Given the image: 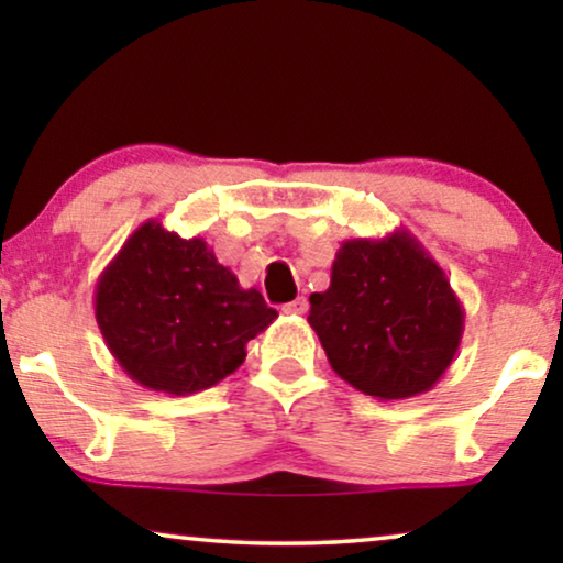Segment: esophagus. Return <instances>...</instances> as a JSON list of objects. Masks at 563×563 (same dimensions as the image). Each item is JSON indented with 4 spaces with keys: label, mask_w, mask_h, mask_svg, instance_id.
Segmentation results:
<instances>
[{
    "label": "esophagus",
    "mask_w": 563,
    "mask_h": 563,
    "mask_svg": "<svg viewBox=\"0 0 563 563\" xmlns=\"http://www.w3.org/2000/svg\"><path fill=\"white\" fill-rule=\"evenodd\" d=\"M282 312H284V314H305V312H307V299H305V297H297L295 302L284 305Z\"/></svg>",
    "instance_id": "1"
}]
</instances>
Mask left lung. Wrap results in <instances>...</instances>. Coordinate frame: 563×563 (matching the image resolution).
<instances>
[{"label":"left lung","mask_w":563,"mask_h":563,"mask_svg":"<svg viewBox=\"0 0 563 563\" xmlns=\"http://www.w3.org/2000/svg\"><path fill=\"white\" fill-rule=\"evenodd\" d=\"M307 322L333 372L387 402L435 387L464 335V307L438 261L399 228L338 249Z\"/></svg>","instance_id":"8db88e82"}]
</instances>
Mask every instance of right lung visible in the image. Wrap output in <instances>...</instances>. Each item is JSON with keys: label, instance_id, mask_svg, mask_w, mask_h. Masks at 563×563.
I'll list each match as a JSON object with an SVG mask.
<instances>
[{"label": "right lung", "instance_id": "add662e5", "mask_svg": "<svg viewBox=\"0 0 563 563\" xmlns=\"http://www.w3.org/2000/svg\"><path fill=\"white\" fill-rule=\"evenodd\" d=\"M95 318L130 379L184 397L233 374L276 310L243 289L202 238L148 220L99 274Z\"/></svg>", "mask_w": 563, "mask_h": 563}]
</instances>
